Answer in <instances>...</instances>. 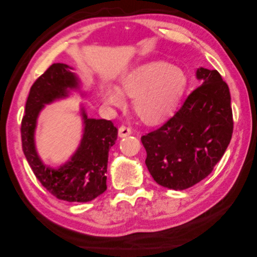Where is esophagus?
Masks as SVG:
<instances>
[{"mask_svg":"<svg viewBox=\"0 0 257 257\" xmlns=\"http://www.w3.org/2000/svg\"><path fill=\"white\" fill-rule=\"evenodd\" d=\"M132 133V130L130 128V127H126V126H124V125H121L120 127L118 128V136L120 137V138H125V137H127V136H130V134Z\"/></svg>","mask_w":257,"mask_h":257,"instance_id":"esophagus-1","label":"esophagus"}]
</instances>
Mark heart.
<instances>
[{
	"label": "heart",
	"instance_id": "1",
	"mask_svg": "<svg viewBox=\"0 0 257 257\" xmlns=\"http://www.w3.org/2000/svg\"><path fill=\"white\" fill-rule=\"evenodd\" d=\"M187 86V76L178 67L154 61L137 67L121 78L117 90L104 96L112 106L124 103L123 96L133 98V110L144 123L156 124L174 110Z\"/></svg>",
	"mask_w": 257,
	"mask_h": 257
}]
</instances>
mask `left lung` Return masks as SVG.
Segmentation results:
<instances>
[{
	"label": "left lung",
	"mask_w": 257,
	"mask_h": 257,
	"mask_svg": "<svg viewBox=\"0 0 257 257\" xmlns=\"http://www.w3.org/2000/svg\"><path fill=\"white\" fill-rule=\"evenodd\" d=\"M197 86L170 119L141 137L146 165L158 184L183 190L212 173L230 144L229 87L217 70L199 68Z\"/></svg>",
	"instance_id": "left-lung-1"
}]
</instances>
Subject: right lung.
<instances>
[{"mask_svg": "<svg viewBox=\"0 0 257 257\" xmlns=\"http://www.w3.org/2000/svg\"><path fill=\"white\" fill-rule=\"evenodd\" d=\"M77 87L78 79L68 66H50L31 87L20 130L25 157L42 186L60 200L86 203L107 190L108 153L118 133L112 121L87 118L83 111L85 127L81 146L70 162L58 170L43 165L34 146L36 118L44 103L66 96L68 89Z\"/></svg>", "mask_w": 257, "mask_h": 257, "instance_id": "obj_1", "label": "right lung"}]
</instances>
